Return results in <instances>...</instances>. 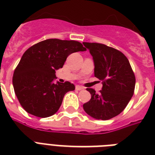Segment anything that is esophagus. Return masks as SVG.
Instances as JSON below:
<instances>
[{
    "label": "esophagus",
    "instance_id": "esophagus-1",
    "mask_svg": "<svg viewBox=\"0 0 155 155\" xmlns=\"http://www.w3.org/2000/svg\"><path fill=\"white\" fill-rule=\"evenodd\" d=\"M76 90L77 91H81V90H84V87L83 86H76Z\"/></svg>",
    "mask_w": 155,
    "mask_h": 155
}]
</instances>
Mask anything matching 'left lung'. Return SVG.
<instances>
[{"instance_id":"8db88e82","label":"left lung","mask_w":155,"mask_h":155,"mask_svg":"<svg viewBox=\"0 0 155 155\" xmlns=\"http://www.w3.org/2000/svg\"><path fill=\"white\" fill-rule=\"evenodd\" d=\"M94 63V76L102 81L99 94L87 88L90 101L83 104L84 111L97 120H106L118 116L134 95L136 79L126 56L113 48L98 43H83Z\"/></svg>"}]
</instances>
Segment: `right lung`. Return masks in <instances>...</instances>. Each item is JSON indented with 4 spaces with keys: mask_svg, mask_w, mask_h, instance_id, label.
I'll list each match as a JSON object with an SVG mask.
<instances>
[{
    "mask_svg": "<svg viewBox=\"0 0 155 155\" xmlns=\"http://www.w3.org/2000/svg\"><path fill=\"white\" fill-rule=\"evenodd\" d=\"M86 50L79 42L58 39H46L29 48L13 76L14 92L24 110L41 118L56 113L64 94L75 90L69 81L53 83L56 70L63 67L70 54Z\"/></svg>",
    "mask_w": 155,
    "mask_h": 155,
    "instance_id": "right-lung-1",
    "label": "right lung"
}]
</instances>
